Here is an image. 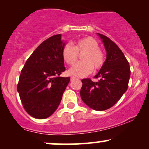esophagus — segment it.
I'll use <instances>...</instances> for the list:
<instances>
[{"label":"esophagus","instance_id":"34e87169","mask_svg":"<svg viewBox=\"0 0 149 149\" xmlns=\"http://www.w3.org/2000/svg\"><path fill=\"white\" fill-rule=\"evenodd\" d=\"M75 77H71V80H74L75 79Z\"/></svg>","mask_w":149,"mask_h":149}]
</instances>
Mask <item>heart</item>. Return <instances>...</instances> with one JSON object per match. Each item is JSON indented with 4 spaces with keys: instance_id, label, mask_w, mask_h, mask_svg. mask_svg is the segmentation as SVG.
Returning a JSON list of instances; mask_svg holds the SVG:
<instances>
[{
    "instance_id": "obj_1",
    "label": "heart",
    "mask_w": 149,
    "mask_h": 149,
    "mask_svg": "<svg viewBox=\"0 0 149 149\" xmlns=\"http://www.w3.org/2000/svg\"><path fill=\"white\" fill-rule=\"evenodd\" d=\"M83 61L77 63L68 71L71 76L82 78L90 74L95 70H99L104 64V54L99 48V44L92 37H85L75 42L74 45L67 43L62 49V57L65 62L73 65L78 59V54Z\"/></svg>"
}]
</instances>
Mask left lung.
Returning a JSON list of instances; mask_svg holds the SVG:
<instances>
[{
    "label": "left lung",
    "mask_w": 149,
    "mask_h": 149,
    "mask_svg": "<svg viewBox=\"0 0 149 149\" xmlns=\"http://www.w3.org/2000/svg\"><path fill=\"white\" fill-rule=\"evenodd\" d=\"M107 51V59L95 78L81 80L80 97L89 107L96 111H104L112 107L127 91L130 68L129 62L120 49L110 38L97 33Z\"/></svg>",
    "instance_id": "1"
}]
</instances>
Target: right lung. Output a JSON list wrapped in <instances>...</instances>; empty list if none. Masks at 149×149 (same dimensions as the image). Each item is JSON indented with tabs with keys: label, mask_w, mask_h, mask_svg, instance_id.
Instances as JSON below:
<instances>
[{
	"label": "right lung",
	"mask_w": 149,
	"mask_h": 149,
	"mask_svg": "<svg viewBox=\"0 0 149 149\" xmlns=\"http://www.w3.org/2000/svg\"><path fill=\"white\" fill-rule=\"evenodd\" d=\"M61 38L57 34L44 40L22 69L17 91L26 111L35 118H47L57 110L70 81L59 76L66 70Z\"/></svg>",
	"instance_id": "add662e5"
}]
</instances>
